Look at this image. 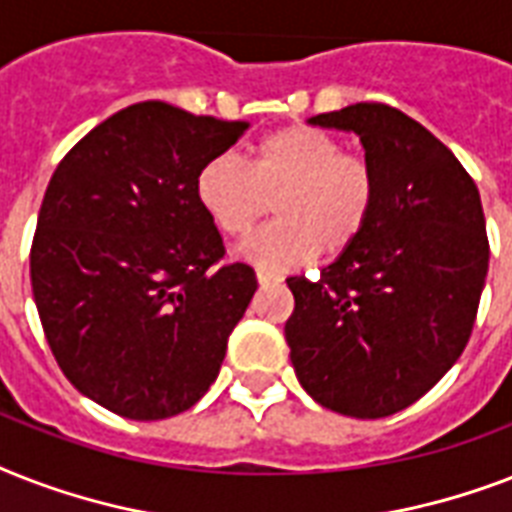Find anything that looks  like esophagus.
Listing matches in <instances>:
<instances>
[{
  "label": "esophagus",
  "instance_id": "34e87169",
  "mask_svg": "<svg viewBox=\"0 0 512 512\" xmlns=\"http://www.w3.org/2000/svg\"><path fill=\"white\" fill-rule=\"evenodd\" d=\"M279 281L281 276H276V273L257 268V284H260V287H271V284H279Z\"/></svg>",
  "mask_w": 512,
  "mask_h": 512
}]
</instances>
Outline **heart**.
Masks as SVG:
<instances>
[{
    "label": "heart",
    "instance_id": "heart-1",
    "mask_svg": "<svg viewBox=\"0 0 512 512\" xmlns=\"http://www.w3.org/2000/svg\"><path fill=\"white\" fill-rule=\"evenodd\" d=\"M380 180L364 154L311 124H287L252 146L249 164L212 156L196 175V199L217 231L241 239L273 209L279 220L252 236L241 257L260 268H295L350 249L372 220Z\"/></svg>",
    "mask_w": 512,
    "mask_h": 512
}]
</instances>
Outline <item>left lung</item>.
I'll list each match as a JSON object with an SVG mask.
<instances>
[{
  "instance_id": "1",
  "label": "left lung",
  "mask_w": 512,
  "mask_h": 512,
  "mask_svg": "<svg viewBox=\"0 0 512 512\" xmlns=\"http://www.w3.org/2000/svg\"><path fill=\"white\" fill-rule=\"evenodd\" d=\"M311 124L356 132L380 193L319 279L289 276L284 337L313 401L377 420L425 396L468 345L489 271L484 207L457 156L398 108L356 103Z\"/></svg>"
}]
</instances>
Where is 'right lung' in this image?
<instances>
[{
	"mask_svg": "<svg viewBox=\"0 0 512 512\" xmlns=\"http://www.w3.org/2000/svg\"><path fill=\"white\" fill-rule=\"evenodd\" d=\"M247 127L146 100L100 122L52 172L31 244L34 303L68 382L108 412L175 417L220 372L257 279L220 263L196 175Z\"/></svg>",
	"mask_w": 512,
	"mask_h": 512,
	"instance_id": "add662e5",
	"label": "right lung"
}]
</instances>
